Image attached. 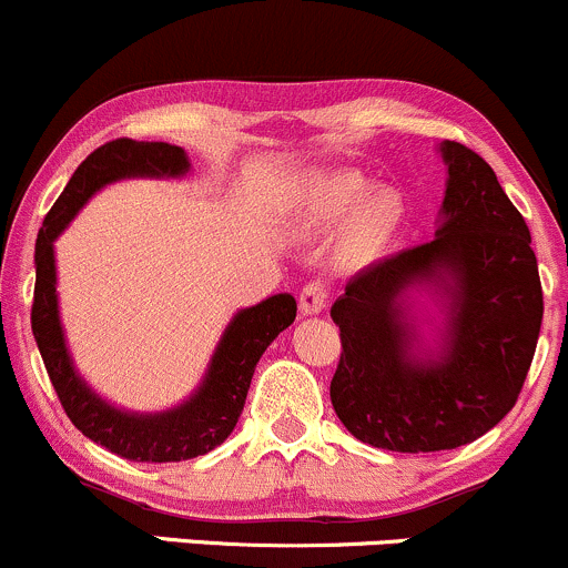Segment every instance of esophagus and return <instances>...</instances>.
Segmentation results:
<instances>
[{
	"label": "esophagus",
	"mask_w": 568,
	"mask_h": 568,
	"mask_svg": "<svg viewBox=\"0 0 568 568\" xmlns=\"http://www.w3.org/2000/svg\"><path fill=\"white\" fill-rule=\"evenodd\" d=\"M326 302H329V288H326L324 280H313L302 288L300 294V310L304 315H318L326 310Z\"/></svg>",
	"instance_id": "esophagus-1"
}]
</instances>
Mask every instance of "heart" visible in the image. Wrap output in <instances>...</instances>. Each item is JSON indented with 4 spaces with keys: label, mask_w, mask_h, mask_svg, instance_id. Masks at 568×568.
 <instances>
[{
    "label": "heart",
    "mask_w": 568,
    "mask_h": 568,
    "mask_svg": "<svg viewBox=\"0 0 568 568\" xmlns=\"http://www.w3.org/2000/svg\"><path fill=\"white\" fill-rule=\"evenodd\" d=\"M403 199L394 190L367 193L351 174L307 176L296 190L294 223L304 236H321L348 221V242L359 253L381 247L403 220Z\"/></svg>",
    "instance_id": "1"
}]
</instances>
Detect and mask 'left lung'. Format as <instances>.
I'll return each instance as SVG.
<instances>
[{"instance_id":"left-lung-1","label":"left lung","mask_w":568,"mask_h":568,"mask_svg":"<svg viewBox=\"0 0 568 568\" xmlns=\"http://www.w3.org/2000/svg\"><path fill=\"white\" fill-rule=\"evenodd\" d=\"M438 152L433 242L364 266L332 307L334 410L362 444L405 455L470 444L515 408L545 313L530 231L495 171L457 141Z\"/></svg>"}]
</instances>
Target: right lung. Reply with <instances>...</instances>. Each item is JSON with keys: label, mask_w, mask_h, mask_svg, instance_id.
I'll list each match as a JSON object with an SVG mask.
<instances>
[{"label": "right lung", "mask_w": 568, "mask_h": 568, "mask_svg": "<svg viewBox=\"0 0 568 568\" xmlns=\"http://www.w3.org/2000/svg\"><path fill=\"white\" fill-rule=\"evenodd\" d=\"M187 171V152L174 143L133 139L103 143L70 176L68 187L45 214L34 244L32 334L59 403L87 438L135 463H182L223 444L242 414L255 364L296 318V300L291 294H274L239 310L225 326L195 392L184 403L158 414L116 408L81 378L59 318L53 242L105 184L122 179H182Z\"/></svg>", "instance_id": "obj_1"}]
</instances>
